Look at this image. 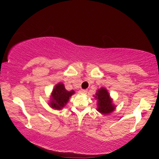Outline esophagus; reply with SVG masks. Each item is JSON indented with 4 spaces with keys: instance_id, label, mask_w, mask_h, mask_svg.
<instances>
[{
    "instance_id": "obj_1",
    "label": "esophagus",
    "mask_w": 159,
    "mask_h": 159,
    "mask_svg": "<svg viewBox=\"0 0 159 159\" xmlns=\"http://www.w3.org/2000/svg\"><path fill=\"white\" fill-rule=\"evenodd\" d=\"M87 92H88V90H81L80 91V93H82V94H86Z\"/></svg>"
}]
</instances>
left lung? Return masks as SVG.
<instances>
[{
    "instance_id": "8db88e82",
    "label": "left lung",
    "mask_w": 159,
    "mask_h": 159,
    "mask_svg": "<svg viewBox=\"0 0 159 159\" xmlns=\"http://www.w3.org/2000/svg\"><path fill=\"white\" fill-rule=\"evenodd\" d=\"M95 98L98 99V111L103 114H108L114 110V106L110 99L109 94L105 88L98 90Z\"/></svg>"
}]
</instances>
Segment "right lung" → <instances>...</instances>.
Wrapping results in <instances>:
<instances>
[{
  "label": "right lung",
  "instance_id": "obj_1",
  "mask_svg": "<svg viewBox=\"0 0 159 159\" xmlns=\"http://www.w3.org/2000/svg\"><path fill=\"white\" fill-rule=\"evenodd\" d=\"M75 93V91L66 90L62 83L56 84L52 93L51 106L55 109H61L69 101V98Z\"/></svg>",
  "mask_w": 159,
  "mask_h": 159
}]
</instances>
